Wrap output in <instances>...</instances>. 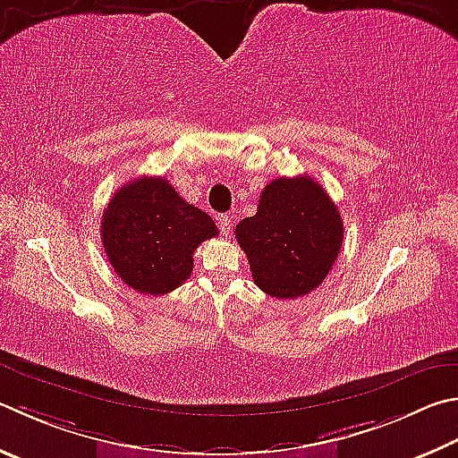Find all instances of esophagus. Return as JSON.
Listing matches in <instances>:
<instances>
[{
  "label": "esophagus",
  "instance_id": "34e87169",
  "mask_svg": "<svg viewBox=\"0 0 458 458\" xmlns=\"http://www.w3.org/2000/svg\"><path fill=\"white\" fill-rule=\"evenodd\" d=\"M232 226H234V224H232V218L228 214H222L220 218H218V228H220V232L224 236H230V232H232Z\"/></svg>",
  "mask_w": 458,
  "mask_h": 458
}]
</instances>
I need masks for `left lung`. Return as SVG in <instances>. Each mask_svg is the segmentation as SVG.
Listing matches in <instances>:
<instances>
[{
  "mask_svg": "<svg viewBox=\"0 0 458 458\" xmlns=\"http://www.w3.org/2000/svg\"><path fill=\"white\" fill-rule=\"evenodd\" d=\"M343 236L336 204L310 176L272 180L256 214L236 226L256 286L282 301L306 296L322 284Z\"/></svg>",
  "mask_w": 458,
  "mask_h": 458,
  "instance_id": "8db88e82",
  "label": "left lung"
}]
</instances>
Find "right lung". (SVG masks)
<instances>
[{
  "mask_svg": "<svg viewBox=\"0 0 458 458\" xmlns=\"http://www.w3.org/2000/svg\"><path fill=\"white\" fill-rule=\"evenodd\" d=\"M99 232L122 282L152 296L184 284L194 268L196 248L218 236L210 216L180 198L162 176L123 184L104 210Z\"/></svg>",
  "mask_w": 458,
  "mask_h": 458,
  "instance_id": "1",
  "label": "right lung"
}]
</instances>
